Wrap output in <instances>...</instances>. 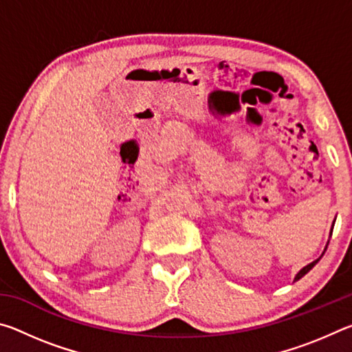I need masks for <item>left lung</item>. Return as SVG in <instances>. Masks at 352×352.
Instances as JSON below:
<instances>
[{"label": "left lung", "mask_w": 352, "mask_h": 352, "mask_svg": "<svg viewBox=\"0 0 352 352\" xmlns=\"http://www.w3.org/2000/svg\"><path fill=\"white\" fill-rule=\"evenodd\" d=\"M321 256H323V254H321ZM320 259H321V258H318L317 261H314V262H311V264H309V265H306V267H305V269H301V270H300V273H298V275L295 276V281H298V279H300V278H302V276H305V275H306V273H307L309 270H312V267H314L315 264H317V262H318Z\"/></svg>", "instance_id": "1"}]
</instances>
